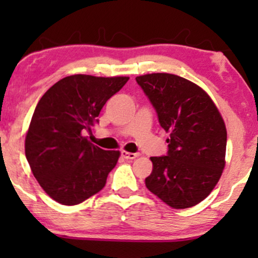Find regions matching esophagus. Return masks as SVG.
<instances>
[{"label": "esophagus", "instance_id": "obj_1", "mask_svg": "<svg viewBox=\"0 0 258 258\" xmlns=\"http://www.w3.org/2000/svg\"><path fill=\"white\" fill-rule=\"evenodd\" d=\"M121 155H122V158H125V159L133 160V159L138 158L139 154H137V153H128V152H125V150H122V152H121Z\"/></svg>", "mask_w": 258, "mask_h": 258}]
</instances>
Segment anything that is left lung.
<instances>
[{
	"label": "left lung",
	"mask_w": 258,
	"mask_h": 258,
	"mask_svg": "<svg viewBox=\"0 0 258 258\" xmlns=\"http://www.w3.org/2000/svg\"><path fill=\"white\" fill-rule=\"evenodd\" d=\"M170 132L166 156H153L147 188L173 209L203 201L221 178L226 165L227 130L217 106L203 88L173 74L137 76Z\"/></svg>",
	"instance_id": "obj_1"
}]
</instances>
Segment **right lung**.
I'll list each match as a JSON object with an SVG mask.
<instances>
[{"instance_id": "1", "label": "right lung", "mask_w": 258, "mask_h": 258, "mask_svg": "<svg viewBox=\"0 0 258 258\" xmlns=\"http://www.w3.org/2000/svg\"><path fill=\"white\" fill-rule=\"evenodd\" d=\"M128 79L67 76L37 103L26 133L25 155L35 178L57 203L78 205L104 188L120 152L100 149L85 135L98 122L106 100Z\"/></svg>"}]
</instances>
